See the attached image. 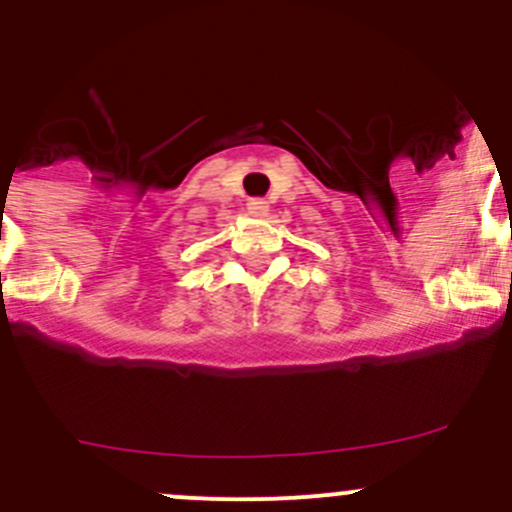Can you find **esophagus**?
<instances>
[{
  "label": "esophagus",
  "instance_id": "34e87169",
  "mask_svg": "<svg viewBox=\"0 0 512 512\" xmlns=\"http://www.w3.org/2000/svg\"><path fill=\"white\" fill-rule=\"evenodd\" d=\"M247 213H250L252 218H265V215L270 213V205L262 198H252L250 203H247Z\"/></svg>",
  "mask_w": 512,
  "mask_h": 512
}]
</instances>
